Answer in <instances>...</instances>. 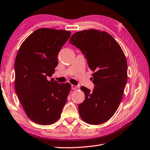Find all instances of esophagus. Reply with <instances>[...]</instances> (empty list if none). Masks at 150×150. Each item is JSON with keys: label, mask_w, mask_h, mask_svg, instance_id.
<instances>
[{"label": "esophagus", "mask_w": 150, "mask_h": 150, "mask_svg": "<svg viewBox=\"0 0 150 150\" xmlns=\"http://www.w3.org/2000/svg\"><path fill=\"white\" fill-rule=\"evenodd\" d=\"M71 88H72V89H77L78 88V87L77 86H76V85L72 84L71 85Z\"/></svg>", "instance_id": "esophagus-1"}]
</instances>
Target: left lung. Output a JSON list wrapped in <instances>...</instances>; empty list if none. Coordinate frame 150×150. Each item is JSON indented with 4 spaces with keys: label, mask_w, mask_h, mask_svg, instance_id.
<instances>
[{
    "label": "left lung",
    "mask_w": 150,
    "mask_h": 150,
    "mask_svg": "<svg viewBox=\"0 0 150 150\" xmlns=\"http://www.w3.org/2000/svg\"><path fill=\"white\" fill-rule=\"evenodd\" d=\"M69 42L82 51L93 71V90L81 88L85 99L78 106L79 115L88 124L104 123L114 115L121 101L128 76L125 54L110 34L96 29L77 32Z\"/></svg>",
    "instance_id": "left-lung-1"
}]
</instances>
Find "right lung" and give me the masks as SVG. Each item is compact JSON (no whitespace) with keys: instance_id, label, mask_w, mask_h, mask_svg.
Segmentation results:
<instances>
[{"instance_id":"right-lung-1","label":"right lung","mask_w":150,"mask_h":150,"mask_svg":"<svg viewBox=\"0 0 150 150\" xmlns=\"http://www.w3.org/2000/svg\"><path fill=\"white\" fill-rule=\"evenodd\" d=\"M71 32L40 28L25 39L15 61V89L29 118L49 125L61 116L71 86L48 80L57 66V56Z\"/></svg>"}]
</instances>
